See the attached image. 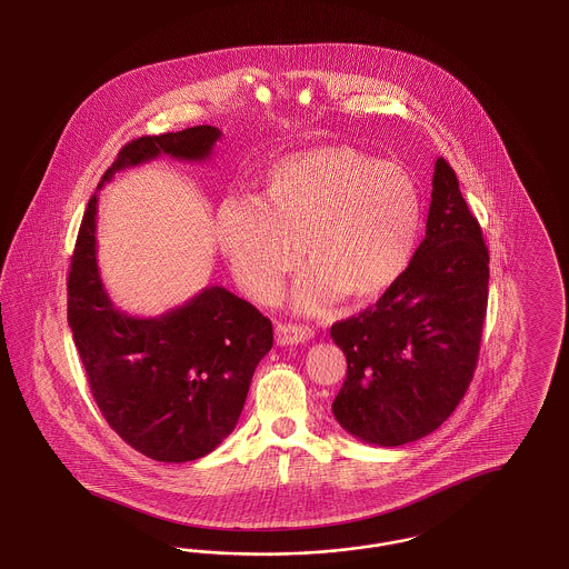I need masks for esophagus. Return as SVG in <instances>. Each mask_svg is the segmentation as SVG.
Segmentation results:
<instances>
[{"label": "esophagus", "instance_id": "34e87169", "mask_svg": "<svg viewBox=\"0 0 569 569\" xmlns=\"http://www.w3.org/2000/svg\"><path fill=\"white\" fill-rule=\"evenodd\" d=\"M313 328L300 325H277L274 328V341L279 346H297L313 339Z\"/></svg>", "mask_w": 569, "mask_h": 569}]
</instances>
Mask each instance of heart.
I'll use <instances>...</instances> for the list:
<instances>
[{
	"label": "heart",
	"mask_w": 569,
	"mask_h": 569,
	"mask_svg": "<svg viewBox=\"0 0 569 569\" xmlns=\"http://www.w3.org/2000/svg\"><path fill=\"white\" fill-rule=\"evenodd\" d=\"M422 223L420 188L403 166L326 144L274 163L262 200L226 196L213 234L241 288L258 300L277 297L305 251L313 264L295 300L320 311L343 295L365 300L397 283Z\"/></svg>",
	"instance_id": "1"
}]
</instances>
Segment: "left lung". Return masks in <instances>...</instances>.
<instances>
[{
	"label": "left lung",
	"mask_w": 569,
	"mask_h": 569,
	"mask_svg": "<svg viewBox=\"0 0 569 569\" xmlns=\"http://www.w3.org/2000/svg\"><path fill=\"white\" fill-rule=\"evenodd\" d=\"M488 249L452 166L437 158L427 237L376 305L330 328L348 376L337 422L373 446L439 429L473 378L487 318Z\"/></svg>",
	"instance_id": "8db88e82"
}]
</instances>
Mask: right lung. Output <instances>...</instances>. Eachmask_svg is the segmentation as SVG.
<instances>
[{"mask_svg":"<svg viewBox=\"0 0 569 569\" xmlns=\"http://www.w3.org/2000/svg\"><path fill=\"white\" fill-rule=\"evenodd\" d=\"M221 132L196 126L140 136L104 172L170 156L202 162ZM98 193L89 198L68 274V325L91 395L110 429L140 455L188 462L234 431L258 362L272 348V325L251 302L209 286L158 318H132L110 300L96 260Z\"/></svg>","mask_w":569,"mask_h":569,"instance_id":"obj_1","label":"right lung"}]
</instances>
